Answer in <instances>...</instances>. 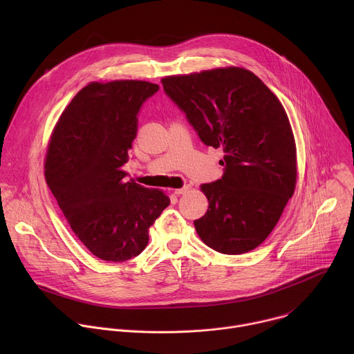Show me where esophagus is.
Here are the masks:
<instances>
[{
    "label": "esophagus",
    "instance_id": "34e87169",
    "mask_svg": "<svg viewBox=\"0 0 354 354\" xmlns=\"http://www.w3.org/2000/svg\"><path fill=\"white\" fill-rule=\"evenodd\" d=\"M189 190H190V186H183L182 189H175V192H174V193L179 196V194H185V193H187Z\"/></svg>",
    "mask_w": 354,
    "mask_h": 354
}]
</instances>
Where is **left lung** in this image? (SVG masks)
<instances>
[{
  "label": "left lung",
  "mask_w": 354,
  "mask_h": 354,
  "mask_svg": "<svg viewBox=\"0 0 354 354\" xmlns=\"http://www.w3.org/2000/svg\"><path fill=\"white\" fill-rule=\"evenodd\" d=\"M164 91L206 145L223 148L224 175L200 186L209 200L194 228L225 255L258 248L279 223L297 183V148L279 97L242 67L168 75Z\"/></svg>",
  "instance_id": "8db88e82"
}]
</instances>
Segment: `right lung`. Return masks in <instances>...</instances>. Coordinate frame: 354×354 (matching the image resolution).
Here are the masks:
<instances>
[{"label":"right lung","mask_w":354,"mask_h":354,"mask_svg":"<svg viewBox=\"0 0 354 354\" xmlns=\"http://www.w3.org/2000/svg\"><path fill=\"white\" fill-rule=\"evenodd\" d=\"M157 84L89 82L50 136L44 178L75 236L96 258L126 262L148 243L149 227L169 206L158 189L127 182L123 165L137 134V113Z\"/></svg>","instance_id":"right-lung-1"}]
</instances>
